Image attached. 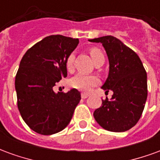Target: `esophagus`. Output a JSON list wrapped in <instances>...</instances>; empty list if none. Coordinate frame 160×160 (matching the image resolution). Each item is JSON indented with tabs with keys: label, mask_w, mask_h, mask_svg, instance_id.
Masks as SVG:
<instances>
[{
	"label": "esophagus",
	"mask_w": 160,
	"mask_h": 160,
	"mask_svg": "<svg viewBox=\"0 0 160 160\" xmlns=\"http://www.w3.org/2000/svg\"><path fill=\"white\" fill-rule=\"evenodd\" d=\"M88 96H89V95H88L87 93H81V98H84V99H85V98H87Z\"/></svg>",
	"instance_id": "obj_1"
}]
</instances>
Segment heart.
<instances>
[{
    "instance_id": "obj_1",
    "label": "heart",
    "mask_w": 160,
    "mask_h": 160,
    "mask_svg": "<svg viewBox=\"0 0 160 160\" xmlns=\"http://www.w3.org/2000/svg\"><path fill=\"white\" fill-rule=\"evenodd\" d=\"M102 54L98 49H92L90 55L92 61H95L98 56ZM73 62H74V54L71 53L68 55L66 59V68L68 72H72L73 70ZM99 83V80L94 75H87L79 73L70 80V86L74 89L82 91V92H88L92 87L97 86Z\"/></svg>"
}]
</instances>
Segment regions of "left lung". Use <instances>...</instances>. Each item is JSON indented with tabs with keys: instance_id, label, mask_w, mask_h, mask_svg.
Segmentation results:
<instances>
[{
	"instance_id": "8db88e82",
	"label": "left lung",
	"mask_w": 160,
	"mask_h": 160,
	"mask_svg": "<svg viewBox=\"0 0 160 160\" xmlns=\"http://www.w3.org/2000/svg\"><path fill=\"white\" fill-rule=\"evenodd\" d=\"M90 42H101L109 59V74L102 89L113 92L109 100L95 110L93 117L101 127L111 132H124L137 123L148 98L147 72L134 50L112 36Z\"/></svg>"
}]
</instances>
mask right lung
<instances>
[{
  "label": "right lung",
  "instance_id": "right-lung-1",
  "mask_svg": "<svg viewBox=\"0 0 160 160\" xmlns=\"http://www.w3.org/2000/svg\"><path fill=\"white\" fill-rule=\"evenodd\" d=\"M78 43V38L46 37L30 48L20 61L15 77L18 108L25 122L38 134L49 135L64 129L81 98L77 89L66 93L53 91L67 77V57Z\"/></svg>",
  "mask_w": 160,
  "mask_h": 160
}]
</instances>
